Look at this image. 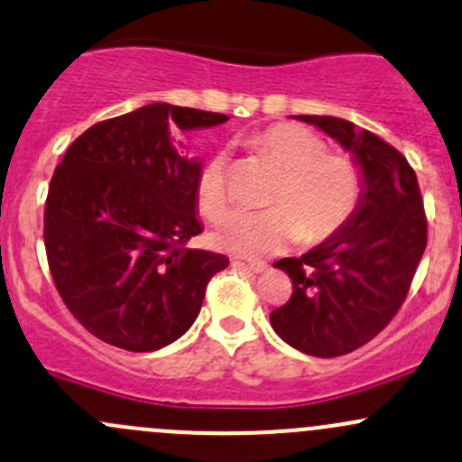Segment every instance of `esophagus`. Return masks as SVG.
<instances>
[{
	"label": "esophagus",
	"instance_id": "obj_1",
	"mask_svg": "<svg viewBox=\"0 0 462 462\" xmlns=\"http://www.w3.org/2000/svg\"><path fill=\"white\" fill-rule=\"evenodd\" d=\"M236 265H244L250 272H254V274H261V272L268 270V263H263V261H235Z\"/></svg>",
	"mask_w": 462,
	"mask_h": 462
}]
</instances>
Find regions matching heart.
Here are the masks:
<instances>
[{
  "instance_id": "heart-1",
  "label": "heart",
  "mask_w": 462,
  "mask_h": 462,
  "mask_svg": "<svg viewBox=\"0 0 462 462\" xmlns=\"http://www.w3.org/2000/svg\"><path fill=\"white\" fill-rule=\"evenodd\" d=\"M252 148L281 170L270 210L239 212L212 232V244L241 256H265L300 239L319 245L347 226L363 194V172L349 154L328 152L312 130L299 124H274L252 137ZM197 206L218 221L230 208L226 157L215 154L197 179Z\"/></svg>"
}]
</instances>
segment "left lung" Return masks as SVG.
I'll return each instance as SVG.
<instances>
[{
	"mask_svg": "<svg viewBox=\"0 0 462 462\" xmlns=\"http://www.w3.org/2000/svg\"><path fill=\"white\" fill-rule=\"evenodd\" d=\"M296 119L352 152L363 194L338 235L299 259L276 261L292 279V296L270 323L299 352L334 358L365 346L394 319L425 252L427 218L416 172L396 148L338 116Z\"/></svg>",
	"mask_w": 462,
	"mask_h": 462,
	"instance_id": "obj_1",
	"label": "left lung"
}]
</instances>
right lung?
Segmentation results:
<instances>
[{
    "mask_svg": "<svg viewBox=\"0 0 462 462\" xmlns=\"http://www.w3.org/2000/svg\"><path fill=\"white\" fill-rule=\"evenodd\" d=\"M227 116L148 104L90 125L51 179L43 244L57 292L92 337L128 352L177 341L199 317L227 256L186 247L197 217L199 159L174 148Z\"/></svg>",
    "mask_w": 462,
    "mask_h": 462,
    "instance_id": "obj_1",
    "label": "right lung"
}]
</instances>
